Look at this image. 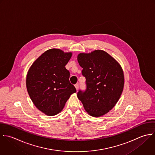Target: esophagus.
Here are the masks:
<instances>
[{
    "label": "esophagus",
    "mask_w": 155,
    "mask_h": 155,
    "mask_svg": "<svg viewBox=\"0 0 155 155\" xmlns=\"http://www.w3.org/2000/svg\"><path fill=\"white\" fill-rule=\"evenodd\" d=\"M75 87L77 91H78V88H79V84H78V83H77V84L75 85Z\"/></svg>",
    "instance_id": "1"
}]
</instances>
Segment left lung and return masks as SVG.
<instances>
[{
    "instance_id": "left-lung-1",
    "label": "left lung",
    "mask_w": 155,
    "mask_h": 155,
    "mask_svg": "<svg viewBox=\"0 0 155 155\" xmlns=\"http://www.w3.org/2000/svg\"><path fill=\"white\" fill-rule=\"evenodd\" d=\"M87 88L79 91L78 98L91 116L100 117L117 103L123 91L124 77L120 63L103 50L80 53L77 56Z\"/></svg>"
}]
</instances>
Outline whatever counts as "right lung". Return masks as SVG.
Returning a JSON list of instances; mask_svg holds the SVG:
<instances>
[{
  "mask_svg": "<svg viewBox=\"0 0 155 155\" xmlns=\"http://www.w3.org/2000/svg\"><path fill=\"white\" fill-rule=\"evenodd\" d=\"M72 52L51 49L43 53L29 68L26 80L28 93L35 107L48 116L60 113L76 89L69 81L65 68Z\"/></svg>",
  "mask_w": 155,
  "mask_h": 155,
  "instance_id": "1",
  "label": "right lung"
}]
</instances>
